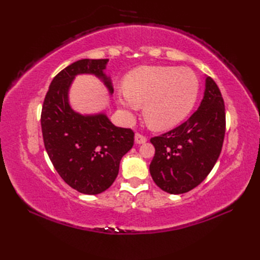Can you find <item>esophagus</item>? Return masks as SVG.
Listing matches in <instances>:
<instances>
[{
  "label": "esophagus",
  "instance_id": "obj_1",
  "mask_svg": "<svg viewBox=\"0 0 260 260\" xmlns=\"http://www.w3.org/2000/svg\"><path fill=\"white\" fill-rule=\"evenodd\" d=\"M147 141V138L145 137V136H143V135H140V133H136V136H135V142L137 143V144H143V143H145Z\"/></svg>",
  "mask_w": 260,
  "mask_h": 260
}]
</instances>
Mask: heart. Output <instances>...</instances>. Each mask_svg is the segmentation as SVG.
I'll return each instance as SVG.
<instances>
[{
	"label": "heart",
	"mask_w": 260,
	"mask_h": 260,
	"mask_svg": "<svg viewBox=\"0 0 260 260\" xmlns=\"http://www.w3.org/2000/svg\"><path fill=\"white\" fill-rule=\"evenodd\" d=\"M124 91L116 102L120 112L131 118L144 106L146 121L157 130H167L183 121L193 109L200 92L199 77L190 68L142 66L124 79Z\"/></svg>",
	"instance_id": "1"
}]
</instances>
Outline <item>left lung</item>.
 I'll use <instances>...</instances> for the list:
<instances>
[{"mask_svg": "<svg viewBox=\"0 0 260 260\" xmlns=\"http://www.w3.org/2000/svg\"><path fill=\"white\" fill-rule=\"evenodd\" d=\"M224 132L221 92L206 77L198 111L177 128L151 139L155 155L149 172L157 186L170 194H182L201 184L221 153Z\"/></svg>", "mask_w": 260, "mask_h": 260, "instance_id": "8db88e82", "label": "left lung"}]
</instances>
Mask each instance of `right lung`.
Returning <instances> with one entry per match:
<instances>
[{
  "label": "right lung",
  "instance_id": "right-lung-1",
  "mask_svg": "<svg viewBox=\"0 0 260 260\" xmlns=\"http://www.w3.org/2000/svg\"><path fill=\"white\" fill-rule=\"evenodd\" d=\"M108 59H80L54 77L46 93L41 128L44 146L54 168L78 192L95 195L111 186L124 154L133 146L135 133L111 122L104 113L81 115L70 107L68 92L77 75L90 74L114 89L104 74Z\"/></svg>",
  "mask_w": 260,
  "mask_h": 260
}]
</instances>
